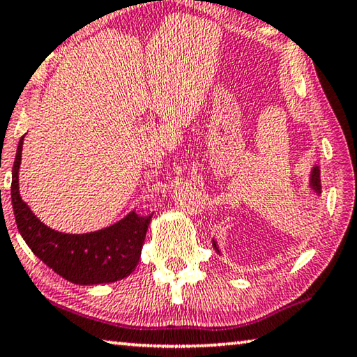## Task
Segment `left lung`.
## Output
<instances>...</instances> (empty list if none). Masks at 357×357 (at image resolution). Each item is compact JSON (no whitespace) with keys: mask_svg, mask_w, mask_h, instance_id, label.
<instances>
[{"mask_svg":"<svg viewBox=\"0 0 357 357\" xmlns=\"http://www.w3.org/2000/svg\"><path fill=\"white\" fill-rule=\"evenodd\" d=\"M310 188L314 191L317 196H321L322 186H321V169H319V166H312V169H311V172H310ZM212 245H213V249L217 250V254L220 255V249H218L215 239H212Z\"/></svg>","mask_w":357,"mask_h":357,"instance_id":"left-lung-1","label":"left lung"}]
</instances>
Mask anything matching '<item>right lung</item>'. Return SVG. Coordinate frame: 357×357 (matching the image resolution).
Here are the masks:
<instances>
[{"label": "right lung", "instance_id": "obj_1", "mask_svg": "<svg viewBox=\"0 0 357 357\" xmlns=\"http://www.w3.org/2000/svg\"><path fill=\"white\" fill-rule=\"evenodd\" d=\"M22 145L24 137L15 153L10 197L19 233L33 254L59 276L79 286L116 282L128 278L139 265L153 212L150 215H140L132 211L107 228L83 234L60 233L49 228L20 196Z\"/></svg>", "mask_w": 357, "mask_h": 357}]
</instances>
